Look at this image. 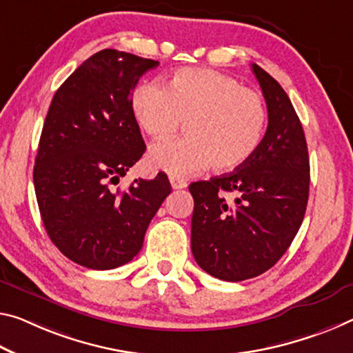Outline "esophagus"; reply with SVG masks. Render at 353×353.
Listing matches in <instances>:
<instances>
[{
	"instance_id": "obj_1",
	"label": "esophagus",
	"mask_w": 353,
	"mask_h": 353,
	"mask_svg": "<svg viewBox=\"0 0 353 353\" xmlns=\"http://www.w3.org/2000/svg\"><path fill=\"white\" fill-rule=\"evenodd\" d=\"M170 182H171V187L174 190H182L187 187V182L183 181V179H179L176 176H170Z\"/></svg>"
}]
</instances>
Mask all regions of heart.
Listing matches in <instances>:
<instances>
[{"label": "heart", "mask_w": 353, "mask_h": 353, "mask_svg": "<svg viewBox=\"0 0 353 353\" xmlns=\"http://www.w3.org/2000/svg\"><path fill=\"white\" fill-rule=\"evenodd\" d=\"M133 116L154 139L174 135L185 122L187 137L150 148V168L187 177L212 166L226 172L243 166L259 149L267 108L259 92L234 77L205 67H185L166 88L143 83L132 94Z\"/></svg>", "instance_id": "heart-1"}]
</instances>
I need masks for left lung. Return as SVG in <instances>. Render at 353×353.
Listing matches in <instances>:
<instances>
[{
    "label": "left lung",
    "instance_id": "1",
    "mask_svg": "<svg viewBox=\"0 0 353 353\" xmlns=\"http://www.w3.org/2000/svg\"><path fill=\"white\" fill-rule=\"evenodd\" d=\"M264 94L268 125L243 166L190 183L192 251L223 281H243L276 264L297 236L310 194V159L301 122L275 78L251 64ZM231 192L234 200L224 196Z\"/></svg>",
    "mask_w": 353,
    "mask_h": 353
}]
</instances>
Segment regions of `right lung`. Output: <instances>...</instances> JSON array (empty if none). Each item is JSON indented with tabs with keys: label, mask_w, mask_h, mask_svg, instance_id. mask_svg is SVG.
I'll use <instances>...</instances> for the list:
<instances>
[{
	"label": "right lung",
	"mask_w": 353,
	"mask_h": 353,
	"mask_svg": "<svg viewBox=\"0 0 353 353\" xmlns=\"http://www.w3.org/2000/svg\"><path fill=\"white\" fill-rule=\"evenodd\" d=\"M160 63L106 48L56 91L43 122L34 172L46 231L70 261L92 270L130 262L171 193L166 174L113 188L146 150L132 92Z\"/></svg>",
	"instance_id": "1"
}]
</instances>
